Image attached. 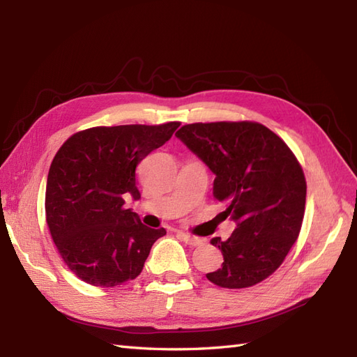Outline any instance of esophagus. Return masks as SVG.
Instances as JSON below:
<instances>
[{
	"label": "esophagus",
	"mask_w": 357,
	"mask_h": 357,
	"mask_svg": "<svg viewBox=\"0 0 357 357\" xmlns=\"http://www.w3.org/2000/svg\"><path fill=\"white\" fill-rule=\"evenodd\" d=\"M178 234L181 238L184 239V242L185 244H188V245H193V247H196V245H202L204 241L202 238H198V236H192V234H188V233H184V231H178Z\"/></svg>",
	"instance_id": "34e87169"
}]
</instances>
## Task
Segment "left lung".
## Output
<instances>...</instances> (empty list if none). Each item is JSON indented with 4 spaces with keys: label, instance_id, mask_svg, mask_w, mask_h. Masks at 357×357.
<instances>
[{
    "label": "left lung",
    "instance_id": "left-lung-1",
    "mask_svg": "<svg viewBox=\"0 0 357 357\" xmlns=\"http://www.w3.org/2000/svg\"><path fill=\"white\" fill-rule=\"evenodd\" d=\"M178 138L216 174L213 196L236 221L227 241L213 238L222 267L207 279L222 288L262 282L284 262L305 213L304 170L290 147L253 121L185 124Z\"/></svg>",
    "mask_w": 357,
    "mask_h": 357
}]
</instances>
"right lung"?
Masks as SVG:
<instances>
[{
    "mask_svg": "<svg viewBox=\"0 0 357 357\" xmlns=\"http://www.w3.org/2000/svg\"><path fill=\"white\" fill-rule=\"evenodd\" d=\"M178 127L176 121L92 127L59 147L45 187V221L75 276L95 287H116L139 276L165 230L144 225L124 207V198H141L136 167Z\"/></svg>",
    "mask_w": 357,
    "mask_h": 357,
    "instance_id": "obj_1",
    "label": "right lung"
}]
</instances>
